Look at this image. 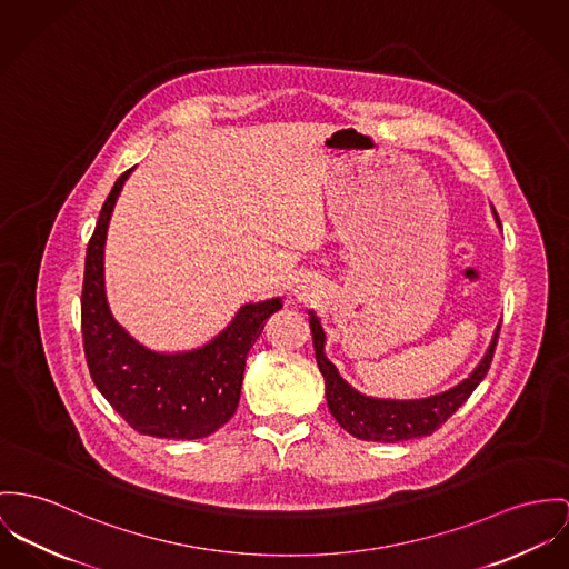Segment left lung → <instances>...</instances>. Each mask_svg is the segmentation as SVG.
Wrapping results in <instances>:
<instances>
[{"label":"left lung","instance_id":"8db88e82","mask_svg":"<svg viewBox=\"0 0 569 569\" xmlns=\"http://www.w3.org/2000/svg\"><path fill=\"white\" fill-rule=\"evenodd\" d=\"M491 212L500 227V219L493 208ZM307 313H309V329H311V340L316 350V363L325 377V392H327V405L331 416L338 420V425L345 431H349L352 438L363 439V441H383V443L425 438L439 429L485 379L496 342H498V331H500V327H496L491 342L485 350L481 361L477 363V368L470 372L468 379H463L455 388L436 396H427V398L393 400V398L366 396L347 383L340 377L338 368L325 355L327 336L320 325V318L311 309Z\"/></svg>","mask_w":569,"mask_h":569}]
</instances>
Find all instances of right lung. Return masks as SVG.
<instances>
[{
    "label": "right lung",
    "instance_id": "obj_1",
    "mask_svg": "<svg viewBox=\"0 0 569 569\" xmlns=\"http://www.w3.org/2000/svg\"><path fill=\"white\" fill-rule=\"evenodd\" d=\"M119 177L88 242L82 286V336L88 370L101 396L142 436L201 439L236 413L247 352L263 320L281 309L279 297L244 303L208 345L179 352L147 349L114 320L103 279V249L114 203L131 176Z\"/></svg>",
    "mask_w": 569,
    "mask_h": 569
}]
</instances>
